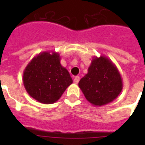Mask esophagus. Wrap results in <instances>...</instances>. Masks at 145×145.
Wrapping results in <instances>:
<instances>
[{
  "label": "esophagus",
  "instance_id": "obj_1",
  "mask_svg": "<svg viewBox=\"0 0 145 145\" xmlns=\"http://www.w3.org/2000/svg\"><path fill=\"white\" fill-rule=\"evenodd\" d=\"M79 80H80V77H79V76H75V78H74V83L77 84L79 82Z\"/></svg>",
  "mask_w": 145,
  "mask_h": 145
}]
</instances>
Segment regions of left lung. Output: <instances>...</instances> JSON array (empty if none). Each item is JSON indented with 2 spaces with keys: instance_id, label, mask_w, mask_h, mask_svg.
I'll use <instances>...</instances> for the list:
<instances>
[{
  "instance_id": "8db88e82",
  "label": "left lung",
  "mask_w": 145,
  "mask_h": 145,
  "mask_svg": "<svg viewBox=\"0 0 145 145\" xmlns=\"http://www.w3.org/2000/svg\"><path fill=\"white\" fill-rule=\"evenodd\" d=\"M88 102L95 106L112 102L123 89V80L116 65L105 56L93 57L88 72L78 83Z\"/></svg>"
}]
</instances>
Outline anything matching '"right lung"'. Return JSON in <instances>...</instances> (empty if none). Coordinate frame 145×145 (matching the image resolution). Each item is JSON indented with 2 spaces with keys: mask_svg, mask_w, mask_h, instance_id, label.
<instances>
[{
  "mask_svg": "<svg viewBox=\"0 0 145 145\" xmlns=\"http://www.w3.org/2000/svg\"><path fill=\"white\" fill-rule=\"evenodd\" d=\"M60 59L57 52H40L23 72V84L27 92L40 103L56 102L72 84L69 72L60 64Z\"/></svg>",
  "mask_w": 145,
  "mask_h": 145,
  "instance_id": "obj_1",
  "label": "right lung"
}]
</instances>
